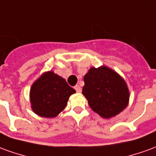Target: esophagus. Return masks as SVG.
<instances>
[{
  "mask_svg": "<svg viewBox=\"0 0 156 156\" xmlns=\"http://www.w3.org/2000/svg\"><path fill=\"white\" fill-rule=\"evenodd\" d=\"M74 89L78 92V93H81L82 92V88L79 85H76V86H74Z\"/></svg>",
  "mask_w": 156,
  "mask_h": 156,
  "instance_id": "obj_1",
  "label": "esophagus"
}]
</instances>
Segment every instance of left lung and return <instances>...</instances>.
<instances>
[{
    "label": "left lung",
    "instance_id": "1",
    "mask_svg": "<svg viewBox=\"0 0 156 156\" xmlns=\"http://www.w3.org/2000/svg\"><path fill=\"white\" fill-rule=\"evenodd\" d=\"M83 94L90 108L105 119L115 117L127 107L129 92L124 78L111 68H91L83 78Z\"/></svg>",
    "mask_w": 156,
    "mask_h": 156
}]
</instances>
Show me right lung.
I'll return each instance as SVG.
<instances>
[{"mask_svg":"<svg viewBox=\"0 0 156 156\" xmlns=\"http://www.w3.org/2000/svg\"><path fill=\"white\" fill-rule=\"evenodd\" d=\"M74 93L64 78L52 71L46 72L33 83L30 90L32 110L41 117H56L64 109L68 98Z\"/></svg>","mask_w":156,"mask_h":156,"instance_id":"right-lung-1","label":"right lung"}]
</instances>
